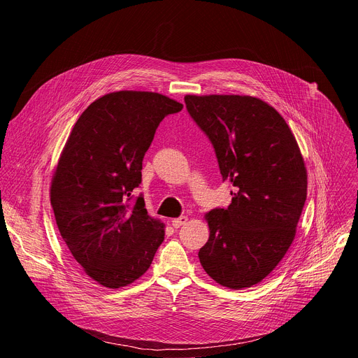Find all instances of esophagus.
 I'll list each match as a JSON object with an SVG mask.
<instances>
[{
	"instance_id": "obj_1",
	"label": "esophagus",
	"mask_w": 358,
	"mask_h": 358,
	"mask_svg": "<svg viewBox=\"0 0 358 358\" xmlns=\"http://www.w3.org/2000/svg\"><path fill=\"white\" fill-rule=\"evenodd\" d=\"M187 221H188V217L181 215L180 218H174V220L171 221V225H173L174 228H180V227H182L184 224H187Z\"/></svg>"
}]
</instances>
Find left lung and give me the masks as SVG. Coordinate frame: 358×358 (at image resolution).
I'll use <instances>...</instances> for the list:
<instances>
[{
    "label": "left lung",
    "mask_w": 358,
    "mask_h": 358,
    "mask_svg": "<svg viewBox=\"0 0 358 358\" xmlns=\"http://www.w3.org/2000/svg\"><path fill=\"white\" fill-rule=\"evenodd\" d=\"M187 110L211 140L228 208L206 214L208 242L199 262L229 289L262 282L290 248L308 195V171L285 119L266 101L239 94H187Z\"/></svg>",
    "instance_id": "obj_1"
}]
</instances>
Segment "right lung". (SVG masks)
I'll list each match as a JSON object with an SVG mask.
<instances>
[{"instance_id":"obj_1","label":"right lung","mask_w":358,"mask_h":358,"mask_svg":"<svg viewBox=\"0 0 358 358\" xmlns=\"http://www.w3.org/2000/svg\"><path fill=\"white\" fill-rule=\"evenodd\" d=\"M182 105L156 92L120 90L96 99L75 123L50 182L61 236L85 273L119 289L150 268L164 224L131 192L156 129Z\"/></svg>"}]
</instances>
